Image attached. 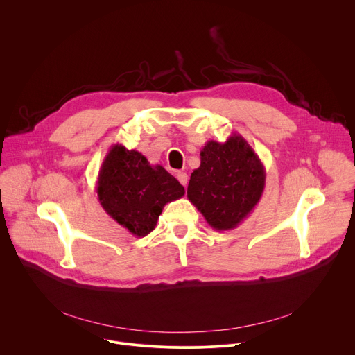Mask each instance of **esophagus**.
I'll list each match as a JSON object with an SVG mask.
<instances>
[{
    "instance_id": "obj_1",
    "label": "esophagus",
    "mask_w": 355,
    "mask_h": 355,
    "mask_svg": "<svg viewBox=\"0 0 355 355\" xmlns=\"http://www.w3.org/2000/svg\"><path fill=\"white\" fill-rule=\"evenodd\" d=\"M177 180L180 181V184L181 185H187V182H188V175L185 174V173H182V171H180V173H177Z\"/></svg>"
}]
</instances>
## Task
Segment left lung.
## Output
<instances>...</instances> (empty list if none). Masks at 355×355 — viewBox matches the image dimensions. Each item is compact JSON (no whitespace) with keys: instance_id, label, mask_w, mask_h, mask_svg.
<instances>
[{"instance_id":"obj_1","label":"left lung","mask_w":355,"mask_h":355,"mask_svg":"<svg viewBox=\"0 0 355 355\" xmlns=\"http://www.w3.org/2000/svg\"><path fill=\"white\" fill-rule=\"evenodd\" d=\"M266 168L247 140L233 133L225 143L209 140L187 189L191 204L219 232L236 229L260 202Z\"/></svg>"}]
</instances>
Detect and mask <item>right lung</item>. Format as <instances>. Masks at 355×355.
<instances>
[{
  "label": "right lung",
  "instance_id": "1",
  "mask_svg": "<svg viewBox=\"0 0 355 355\" xmlns=\"http://www.w3.org/2000/svg\"><path fill=\"white\" fill-rule=\"evenodd\" d=\"M95 191L104 211L136 237L153 230L168 202L185 193L162 166H151L139 151L119 143L105 156Z\"/></svg>",
  "mask_w": 355,
  "mask_h": 355
}]
</instances>
